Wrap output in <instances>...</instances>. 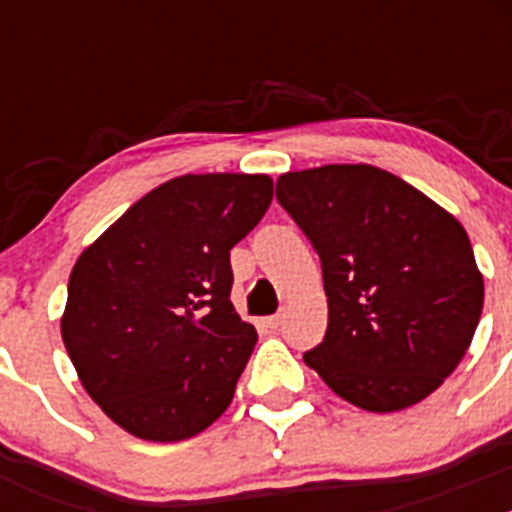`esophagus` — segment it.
<instances>
[{"label": "esophagus", "mask_w": 512, "mask_h": 512, "mask_svg": "<svg viewBox=\"0 0 512 512\" xmlns=\"http://www.w3.org/2000/svg\"><path fill=\"white\" fill-rule=\"evenodd\" d=\"M266 325H269L271 330H277L279 325H282V315H271V318H266Z\"/></svg>", "instance_id": "obj_1"}]
</instances>
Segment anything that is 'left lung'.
Returning <instances> with one entry per match:
<instances>
[{
  "label": "left lung",
  "instance_id": "obj_1",
  "mask_svg": "<svg viewBox=\"0 0 512 512\" xmlns=\"http://www.w3.org/2000/svg\"><path fill=\"white\" fill-rule=\"evenodd\" d=\"M277 200L323 264L328 330L305 364L369 413H397L436 392L467 354L485 305L464 225L369 164L287 171Z\"/></svg>",
  "mask_w": 512,
  "mask_h": 512
}]
</instances>
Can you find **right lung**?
Masks as SVG:
<instances>
[{"label":"right lung","mask_w":512,"mask_h":512,"mask_svg":"<svg viewBox=\"0 0 512 512\" xmlns=\"http://www.w3.org/2000/svg\"><path fill=\"white\" fill-rule=\"evenodd\" d=\"M274 197L266 174H184L81 251L61 338L81 387L122 431L184 441L228 410L256 346L230 302V248Z\"/></svg>","instance_id":"obj_1"}]
</instances>
